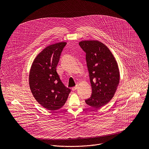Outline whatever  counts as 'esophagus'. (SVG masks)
<instances>
[{"label": "esophagus", "instance_id": "1", "mask_svg": "<svg viewBox=\"0 0 149 149\" xmlns=\"http://www.w3.org/2000/svg\"><path fill=\"white\" fill-rule=\"evenodd\" d=\"M77 88H78V86H75V87H74L72 88V90L73 91H75V90L77 89Z\"/></svg>", "mask_w": 149, "mask_h": 149}]
</instances>
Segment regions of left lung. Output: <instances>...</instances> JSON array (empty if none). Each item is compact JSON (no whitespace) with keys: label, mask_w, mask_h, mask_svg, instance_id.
I'll use <instances>...</instances> for the list:
<instances>
[{"label":"left lung","mask_w":149,"mask_h":149,"mask_svg":"<svg viewBox=\"0 0 149 149\" xmlns=\"http://www.w3.org/2000/svg\"><path fill=\"white\" fill-rule=\"evenodd\" d=\"M79 45L86 53L92 88V95L86 102L100 108L113 98L117 90L120 82L117 62L108 47L100 41L82 40Z\"/></svg>","instance_id":"1"}]
</instances>
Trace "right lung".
<instances>
[{
  "label": "right lung",
  "mask_w": 149,
  "mask_h": 149,
  "mask_svg": "<svg viewBox=\"0 0 149 149\" xmlns=\"http://www.w3.org/2000/svg\"><path fill=\"white\" fill-rule=\"evenodd\" d=\"M66 44L58 42L44 49L35 58L29 72V87L34 98L50 111L61 108L71 92L61 81L56 70Z\"/></svg>",
  "instance_id": "right-lung-1"
}]
</instances>
